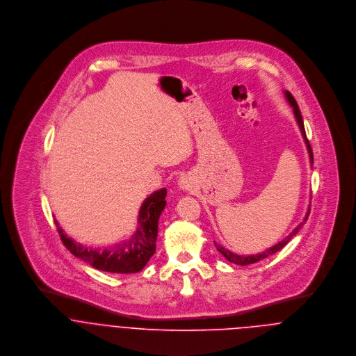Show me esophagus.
Listing matches in <instances>:
<instances>
[{
    "instance_id": "34e87169",
    "label": "esophagus",
    "mask_w": 356,
    "mask_h": 356,
    "mask_svg": "<svg viewBox=\"0 0 356 356\" xmlns=\"http://www.w3.org/2000/svg\"><path fill=\"white\" fill-rule=\"evenodd\" d=\"M178 185H179V188H181V189H184V191H192V189L195 188L193 179H192L191 177H188V175L181 177V178H179V181H178Z\"/></svg>"
}]
</instances>
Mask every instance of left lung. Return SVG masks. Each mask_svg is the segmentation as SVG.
<instances>
[{
  "label": "left lung",
  "instance_id": "left-lung-1",
  "mask_svg": "<svg viewBox=\"0 0 356 356\" xmlns=\"http://www.w3.org/2000/svg\"><path fill=\"white\" fill-rule=\"evenodd\" d=\"M285 93V97H286V100L288 102L291 104V106L293 108V113H295V118H296V120H298V124H299V127H300V131H302V136H303V138H305V147H307V151H308V154H309V163L312 164L314 163V156H312V149H311V145H309V141L307 140V136H305V123H303V118H302V113H300V109H299V105H298V102L295 100V97L289 93V92H284ZM309 208L311 207H308V211H307V213H305V220L300 223V225H298V227L288 236V237H285L282 241H280L277 245H274V247H271V248H268V250H266L264 252H260V254H250V256H244V254H233V252H230V251H227L226 248H223L222 245H218V244H215V247H216V250L220 252V254H223L229 261H232V263H236V264H240V266H247V264H252V263H256V261H259V260H261V259H264V257H267V256H270V254H275V252H278L280 250H282L296 234H298V232L302 229V226L305 225V220L308 219V215H309Z\"/></svg>",
  "mask_w": 356,
  "mask_h": 356
}]
</instances>
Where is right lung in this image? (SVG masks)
I'll use <instances>...</instances> for the list:
<instances>
[{
	"label": "right lung",
	"instance_id": "obj_1",
	"mask_svg": "<svg viewBox=\"0 0 356 356\" xmlns=\"http://www.w3.org/2000/svg\"><path fill=\"white\" fill-rule=\"evenodd\" d=\"M165 189L156 191L148 196L140 208L137 232L130 240L109 248H89L76 244L72 238L64 234L57 220L54 222L64 247L74 256L102 271L116 274L138 273L145 267L156 251L157 223L165 207Z\"/></svg>",
	"mask_w": 356,
	"mask_h": 356
}]
</instances>
